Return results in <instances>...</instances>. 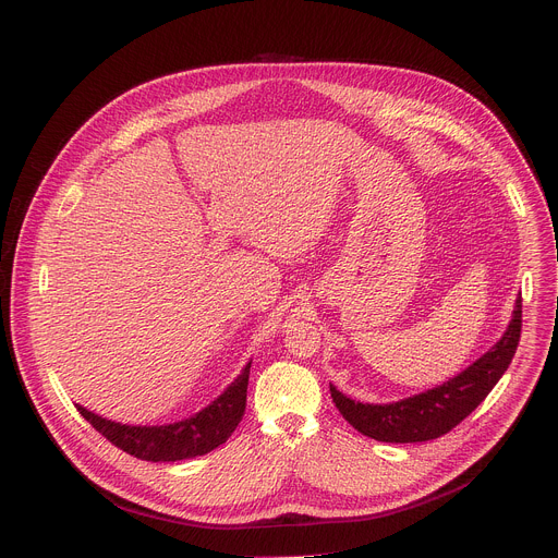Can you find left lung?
Returning a JSON list of instances; mask_svg holds the SVG:
<instances>
[{"label": "left lung", "instance_id": "8db88e82", "mask_svg": "<svg viewBox=\"0 0 558 558\" xmlns=\"http://www.w3.org/2000/svg\"><path fill=\"white\" fill-rule=\"evenodd\" d=\"M521 337V293L501 339L442 386L395 403H359L330 384L339 414L363 436L381 442H425L460 425L497 386L508 369Z\"/></svg>", "mask_w": 558, "mask_h": 558}]
</instances>
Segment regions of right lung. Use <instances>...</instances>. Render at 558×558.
<instances>
[{"instance_id":"obj_1","label":"right lung","mask_w":558,"mask_h":558,"mask_svg":"<svg viewBox=\"0 0 558 558\" xmlns=\"http://www.w3.org/2000/svg\"><path fill=\"white\" fill-rule=\"evenodd\" d=\"M252 361L243 367V373L226 388V392L215 399L208 408L191 418H183L172 425H122L107 421L83 405H76L81 416L102 434L111 445L148 462H177L185 458L206 456L219 445H223L239 427L245 403H247V381Z\"/></svg>"}]
</instances>
